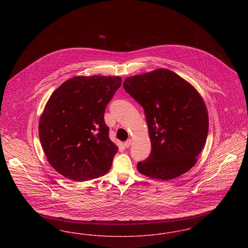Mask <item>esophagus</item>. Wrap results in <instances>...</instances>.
<instances>
[{"mask_svg": "<svg viewBox=\"0 0 248 248\" xmlns=\"http://www.w3.org/2000/svg\"><path fill=\"white\" fill-rule=\"evenodd\" d=\"M131 144H132V140H127L126 141L124 142V147L125 148H129L130 146H131Z\"/></svg>", "mask_w": 248, "mask_h": 248, "instance_id": "esophagus-1", "label": "esophagus"}]
</instances>
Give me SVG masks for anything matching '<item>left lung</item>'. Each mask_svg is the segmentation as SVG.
Returning <instances> with one entry per match:
<instances>
[{
  "instance_id": "8db88e82",
  "label": "left lung",
  "mask_w": 248,
  "mask_h": 248,
  "mask_svg": "<svg viewBox=\"0 0 248 248\" xmlns=\"http://www.w3.org/2000/svg\"><path fill=\"white\" fill-rule=\"evenodd\" d=\"M125 91L144 108L152 143L138 164L142 175L169 180L195 165L208 134V114L197 90L166 69L128 77Z\"/></svg>"
}]
</instances>
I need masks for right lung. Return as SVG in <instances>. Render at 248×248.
<instances>
[{
    "instance_id": "right-lung-1",
    "label": "right lung",
    "mask_w": 248,
    "mask_h": 248,
    "mask_svg": "<svg viewBox=\"0 0 248 248\" xmlns=\"http://www.w3.org/2000/svg\"><path fill=\"white\" fill-rule=\"evenodd\" d=\"M121 83L119 76H77L49 97L39 137L49 164L62 176L85 181L110 169L118 147L109 140L104 112Z\"/></svg>"
}]
</instances>
